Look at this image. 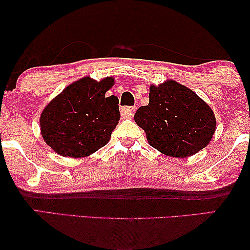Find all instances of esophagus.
<instances>
[{
	"mask_svg": "<svg viewBox=\"0 0 250 250\" xmlns=\"http://www.w3.org/2000/svg\"><path fill=\"white\" fill-rule=\"evenodd\" d=\"M136 110L135 107H124L121 109V114L123 118H132L134 116V112Z\"/></svg>",
	"mask_w": 250,
	"mask_h": 250,
	"instance_id": "esophagus-1",
	"label": "esophagus"
}]
</instances>
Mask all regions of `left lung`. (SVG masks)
<instances>
[{
  "label": "left lung",
  "instance_id": "left-lung-1",
  "mask_svg": "<svg viewBox=\"0 0 250 250\" xmlns=\"http://www.w3.org/2000/svg\"><path fill=\"white\" fill-rule=\"evenodd\" d=\"M149 145L164 155L187 158L208 146L216 129L214 111L196 92L168 80L149 88V104L135 112Z\"/></svg>",
  "mask_w": 250,
  "mask_h": 250
}]
</instances>
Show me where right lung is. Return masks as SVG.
I'll return each instance as SVG.
<instances>
[{"label":"right lung","mask_w":250,"mask_h":250,"mask_svg":"<svg viewBox=\"0 0 250 250\" xmlns=\"http://www.w3.org/2000/svg\"><path fill=\"white\" fill-rule=\"evenodd\" d=\"M114 77H83L52 99L40 117L41 134L58 155L87 157L104 146L118 124V99L105 93Z\"/></svg>","instance_id":"1"}]
</instances>
